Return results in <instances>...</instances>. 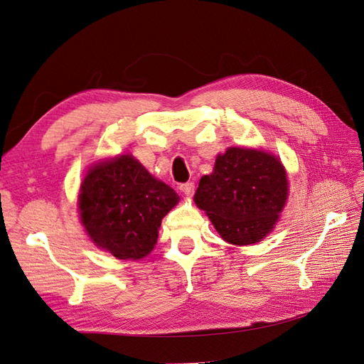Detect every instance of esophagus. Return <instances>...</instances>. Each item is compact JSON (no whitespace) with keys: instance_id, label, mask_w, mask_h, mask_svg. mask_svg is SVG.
Masks as SVG:
<instances>
[{"instance_id":"esophagus-1","label":"esophagus","mask_w":364,"mask_h":364,"mask_svg":"<svg viewBox=\"0 0 364 364\" xmlns=\"http://www.w3.org/2000/svg\"><path fill=\"white\" fill-rule=\"evenodd\" d=\"M181 191L185 194V196H193L194 194V182H186V183H182L181 186Z\"/></svg>"}]
</instances>
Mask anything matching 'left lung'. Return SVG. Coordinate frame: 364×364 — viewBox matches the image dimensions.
<instances>
[{"instance_id":"8db88e82","label":"left lung","mask_w":364,"mask_h":364,"mask_svg":"<svg viewBox=\"0 0 364 364\" xmlns=\"http://www.w3.org/2000/svg\"><path fill=\"white\" fill-rule=\"evenodd\" d=\"M287 190V174L277 156L230 147L200 179L194 202L228 243L253 245L277 223Z\"/></svg>"}]
</instances>
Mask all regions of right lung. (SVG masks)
<instances>
[{"label":"right lung","mask_w":364,"mask_h":364,"mask_svg":"<svg viewBox=\"0 0 364 364\" xmlns=\"http://www.w3.org/2000/svg\"><path fill=\"white\" fill-rule=\"evenodd\" d=\"M179 196L130 155L102 162L82 183V223L94 243L119 259H139L158 240L162 218Z\"/></svg>","instance_id":"right-lung-1"}]
</instances>
